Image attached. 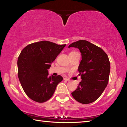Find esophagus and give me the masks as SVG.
I'll return each instance as SVG.
<instances>
[{
  "label": "esophagus",
  "mask_w": 127,
  "mask_h": 127,
  "mask_svg": "<svg viewBox=\"0 0 127 127\" xmlns=\"http://www.w3.org/2000/svg\"><path fill=\"white\" fill-rule=\"evenodd\" d=\"M64 79L65 81H69V79L68 78H64Z\"/></svg>",
  "instance_id": "esophagus-1"
}]
</instances>
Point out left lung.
Returning a JSON list of instances; mask_svg holds the SVG:
<instances>
[{
    "mask_svg": "<svg viewBox=\"0 0 127 127\" xmlns=\"http://www.w3.org/2000/svg\"><path fill=\"white\" fill-rule=\"evenodd\" d=\"M71 47L78 48L81 53L78 70L82 79L72 95L81 104H90L100 97L108 83L109 58L102 49L86 40L73 42L68 48Z\"/></svg>",
    "mask_w": 127,
    "mask_h": 127,
    "instance_id": "left-lung-1",
    "label": "left lung"
}]
</instances>
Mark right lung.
Listing matches in <instances>:
<instances>
[{
    "mask_svg": "<svg viewBox=\"0 0 127 127\" xmlns=\"http://www.w3.org/2000/svg\"><path fill=\"white\" fill-rule=\"evenodd\" d=\"M65 45L41 41L29 45L21 52L17 61L18 76L31 99L40 103L46 101L63 80L60 75L49 76L48 69Z\"/></svg>",
    "mask_w": 127,
    "mask_h": 127,
    "instance_id": "right-lung-1",
    "label": "right lung"
}]
</instances>
